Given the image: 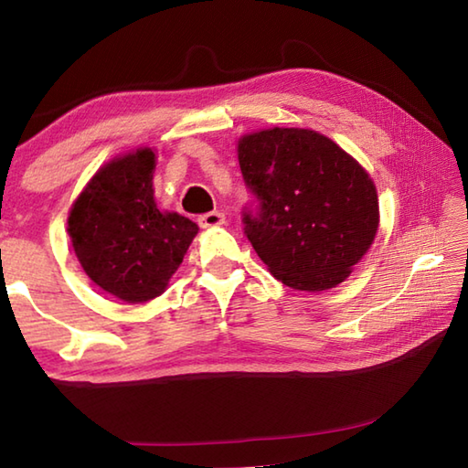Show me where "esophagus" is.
<instances>
[{"mask_svg": "<svg viewBox=\"0 0 468 468\" xmlns=\"http://www.w3.org/2000/svg\"><path fill=\"white\" fill-rule=\"evenodd\" d=\"M197 223L204 229H210V227H220L225 225V215L223 212H208V215H202L197 218Z\"/></svg>", "mask_w": 468, "mask_h": 468, "instance_id": "esophagus-1", "label": "esophagus"}]
</instances>
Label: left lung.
I'll return each instance as SVG.
<instances>
[{
	"label": "left lung",
	"mask_w": 468,
	"mask_h": 468,
	"mask_svg": "<svg viewBox=\"0 0 468 468\" xmlns=\"http://www.w3.org/2000/svg\"><path fill=\"white\" fill-rule=\"evenodd\" d=\"M245 186V235L276 279L297 291L343 282L366 256L379 223L367 171L314 130L272 128L237 146Z\"/></svg>",
	"instance_id": "1"
}]
</instances>
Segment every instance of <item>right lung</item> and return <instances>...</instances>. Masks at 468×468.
Instances as JSON below:
<instances>
[{
  "label": "right lung",
  "instance_id": "1",
  "mask_svg": "<svg viewBox=\"0 0 468 468\" xmlns=\"http://www.w3.org/2000/svg\"><path fill=\"white\" fill-rule=\"evenodd\" d=\"M154 161L150 148L113 158L89 181L68 218L84 272L128 303H144L167 289L197 233L189 218L156 208Z\"/></svg>",
  "mask_w": 468,
  "mask_h": 468
}]
</instances>
